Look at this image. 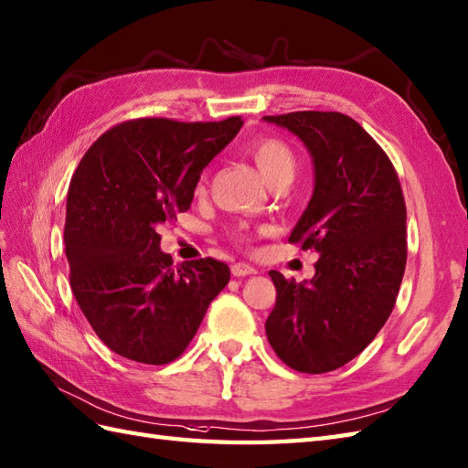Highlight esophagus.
<instances>
[{"instance_id":"34e87169","label":"esophagus","mask_w":468,"mask_h":468,"mask_svg":"<svg viewBox=\"0 0 468 468\" xmlns=\"http://www.w3.org/2000/svg\"><path fill=\"white\" fill-rule=\"evenodd\" d=\"M231 273L235 277H247V275H255L257 269L251 267V265H247V263H233L231 265Z\"/></svg>"}]
</instances>
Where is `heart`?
<instances>
[{"instance_id":"obj_1","label":"heart","mask_w":468,"mask_h":468,"mask_svg":"<svg viewBox=\"0 0 468 468\" xmlns=\"http://www.w3.org/2000/svg\"><path fill=\"white\" fill-rule=\"evenodd\" d=\"M251 155H253V161L257 163L261 176L265 177L269 185H277V183L289 185L292 179H295L299 159L287 141L279 137H261L253 141ZM203 189H205V179H201L197 185L199 193H203Z\"/></svg>"}]
</instances>
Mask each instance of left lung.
Wrapping results in <instances>:
<instances>
[{
	"instance_id": "obj_1",
	"label": "left lung",
	"mask_w": 468,
	"mask_h": 468,
	"mask_svg": "<svg viewBox=\"0 0 468 468\" xmlns=\"http://www.w3.org/2000/svg\"><path fill=\"white\" fill-rule=\"evenodd\" d=\"M313 157L314 189L289 243L314 249V277L295 283L271 271L277 303L265 331L299 373L346 365L383 329L407 265V207L393 163L349 115H267Z\"/></svg>"
}]
</instances>
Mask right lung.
Returning a JSON list of instances; mask_svg holds the SVG:
<instances>
[{
	"label": "right lung",
	"mask_w": 468,
	"mask_h": 468,
	"mask_svg": "<svg viewBox=\"0 0 468 468\" xmlns=\"http://www.w3.org/2000/svg\"><path fill=\"white\" fill-rule=\"evenodd\" d=\"M241 125L141 117L85 151L68 191L65 255L75 301L113 353L176 361L229 283V267L211 257L173 267L157 229L191 207L201 171Z\"/></svg>",
	"instance_id": "obj_1"
}]
</instances>
